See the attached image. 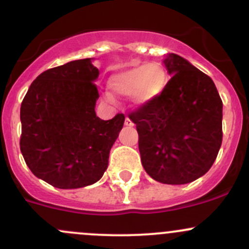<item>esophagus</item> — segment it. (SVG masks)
Returning <instances> with one entry per match:
<instances>
[{
	"instance_id": "1",
	"label": "esophagus",
	"mask_w": 249,
	"mask_h": 249,
	"mask_svg": "<svg viewBox=\"0 0 249 249\" xmlns=\"http://www.w3.org/2000/svg\"><path fill=\"white\" fill-rule=\"evenodd\" d=\"M124 124L127 125V127H133V125H134V124H133V121L129 119V117H125Z\"/></svg>"
}]
</instances>
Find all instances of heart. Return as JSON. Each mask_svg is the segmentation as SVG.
<instances>
[{"mask_svg": "<svg viewBox=\"0 0 249 249\" xmlns=\"http://www.w3.org/2000/svg\"><path fill=\"white\" fill-rule=\"evenodd\" d=\"M168 84V73L159 63L140 64L114 74L109 87L122 96L133 93V101L142 106L159 97Z\"/></svg>", "mask_w": 249, "mask_h": 249, "instance_id": "heart-1", "label": "heart"}]
</instances>
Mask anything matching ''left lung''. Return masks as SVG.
I'll return each mask as SVG.
<instances>
[{
	"label": "left lung",
	"mask_w": 249,
	"mask_h": 249,
	"mask_svg": "<svg viewBox=\"0 0 249 249\" xmlns=\"http://www.w3.org/2000/svg\"><path fill=\"white\" fill-rule=\"evenodd\" d=\"M171 79L164 92L128 115L136 124L145 171L180 185L210 170L222 143V100L213 79L180 55L164 60Z\"/></svg>",
	"instance_id": "8db88e82"
}]
</instances>
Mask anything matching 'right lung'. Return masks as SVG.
<instances>
[{"label":"right lung","mask_w":249,"mask_h":249,"mask_svg":"<svg viewBox=\"0 0 249 249\" xmlns=\"http://www.w3.org/2000/svg\"><path fill=\"white\" fill-rule=\"evenodd\" d=\"M91 58L39 74L21 103L20 149L33 172L58 189H78L102 178L124 115H96L98 69Z\"/></svg>","instance_id":"add662e5"}]
</instances>
